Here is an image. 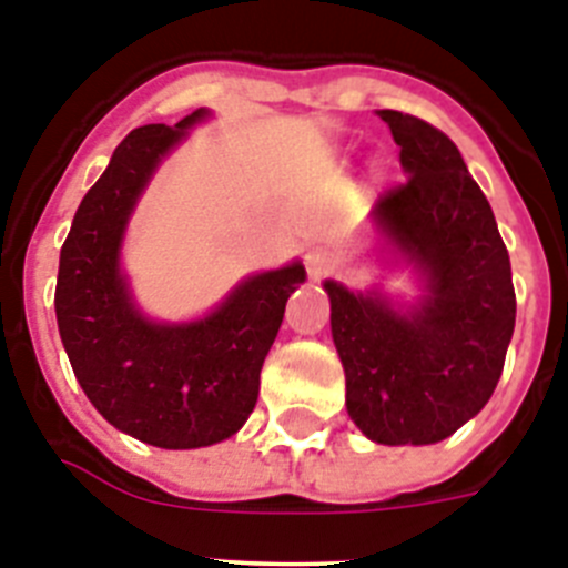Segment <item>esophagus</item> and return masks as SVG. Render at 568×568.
<instances>
[{"mask_svg": "<svg viewBox=\"0 0 568 568\" xmlns=\"http://www.w3.org/2000/svg\"><path fill=\"white\" fill-rule=\"evenodd\" d=\"M304 261H307V273L310 278L318 281L327 275L329 264H333V255H329L327 247H310L307 255H304Z\"/></svg>", "mask_w": 568, "mask_h": 568, "instance_id": "1", "label": "esophagus"}]
</instances>
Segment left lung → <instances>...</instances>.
<instances>
[{
    "label": "left lung",
    "mask_w": 568,
    "mask_h": 568,
    "mask_svg": "<svg viewBox=\"0 0 568 568\" xmlns=\"http://www.w3.org/2000/svg\"><path fill=\"white\" fill-rule=\"evenodd\" d=\"M406 182L378 195L373 227L384 267H409L420 293L327 278L329 324L346 375V413L384 446H426L458 433L491 398L515 333L506 244L484 190L449 135L378 110Z\"/></svg>",
    "instance_id": "obj_1"
}]
</instances>
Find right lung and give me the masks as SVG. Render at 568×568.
Wrapping results in <instances>:
<instances>
[{"label": "right lung", "mask_w": 568, "mask_h": 568, "mask_svg": "<svg viewBox=\"0 0 568 568\" xmlns=\"http://www.w3.org/2000/svg\"><path fill=\"white\" fill-rule=\"evenodd\" d=\"M210 119L135 128L79 204L59 255L57 321L79 386L108 424L142 444L199 449L227 440L258 400L261 366L307 270L290 261L247 275L193 321H155L122 267L130 215L162 162Z\"/></svg>", "instance_id": "add662e5"}]
</instances>
